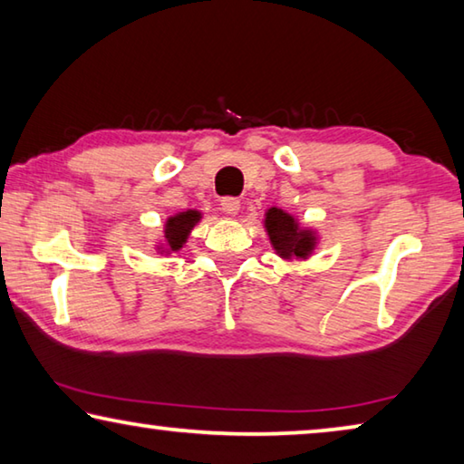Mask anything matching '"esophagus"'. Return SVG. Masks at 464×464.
Masks as SVG:
<instances>
[{
    "instance_id": "34e87169",
    "label": "esophagus",
    "mask_w": 464,
    "mask_h": 464,
    "mask_svg": "<svg viewBox=\"0 0 464 464\" xmlns=\"http://www.w3.org/2000/svg\"><path fill=\"white\" fill-rule=\"evenodd\" d=\"M239 208H241V202L237 198H223L221 200V210L225 215L235 217L239 213Z\"/></svg>"
}]
</instances>
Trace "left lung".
<instances>
[{
  "mask_svg": "<svg viewBox=\"0 0 464 464\" xmlns=\"http://www.w3.org/2000/svg\"><path fill=\"white\" fill-rule=\"evenodd\" d=\"M264 229L268 233L274 251L286 262L309 260L313 251L317 249V231L311 227H303L298 218L278 207L266 210Z\"/></svg>",
  "mask_w": 464,
  "mask_h": 464,
  "instance_id": "left-lung-1",
  "label": "left lung"
}]
</instances>
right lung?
<instances>
[{
	"mask_svg": "<svg viewBox=\"0 0 464 464\" xmlns=\"http://www.w3.org/2000/svg\"><path fill=\"white\" fill-rule=\"evenodd\" d=\"M200 218H202V213L194 208H188V210H182V213L168 217L166 225H163L161 239L157 241L155 246L157 254L169 256L182 249L188 241V235H190L194 227L200 223Z\"/></svg>",
	"mask_w": 464,
	"mask_h": 464,
	"instance_id": "obj_1",
	"label": "right lung"
}]
</instances>
